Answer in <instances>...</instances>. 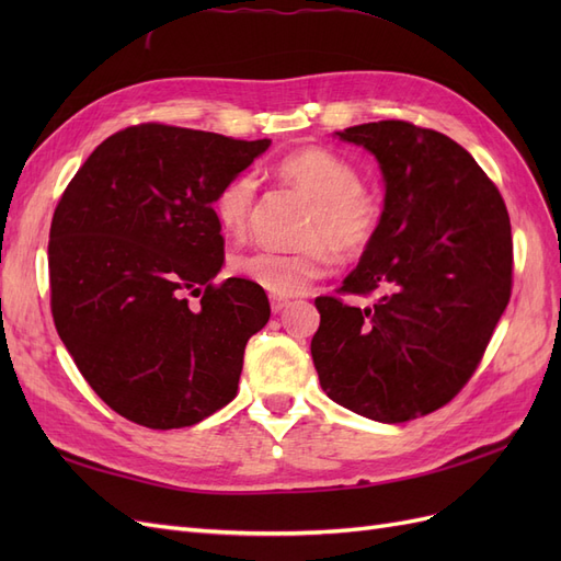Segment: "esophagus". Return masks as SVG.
<instances>
[{"label":"esophagus","mask_w":561,"mask_h":561,"mask_svg":"<svg viewBox=\"0 0 561 561\" xmlns=\"http://www.w3.org/2000/svg\"><path fill=\"white\" fill-rule=\"evenodd\" d=\"M287 307H290V301H287V299H283V297H271V311H274V313H280V311L287 309Z\"/></svg>","instance_id":"obj_1"}]
</instances>
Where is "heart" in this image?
Returning <instances> with one entry per match:
<instances>
[{"instance_id": "1", "label": "heart", "mask_w": 561, "mask_h": 561, "mask_svg": "<svg viewBox=\"0 0 561 561\" xmlns=\"http://www.w3.org/2000/svg\"><path fill=\"white\" fill-rule=\"evenodd\" d=\"M283 182L293 184L309 201L313 213L304 231L309 248L285 254L276 250H248L231 257L239 278L274 297H297L309 283L322 278L332 266V251L342 260H355L375 243L383 210L379 198L360 186L358 168L325 147H304L278 163ZM257 182L243 173L229 180L215 196V217L227 233L243 236L252 222Z\"/></svg>"}]
</instances>
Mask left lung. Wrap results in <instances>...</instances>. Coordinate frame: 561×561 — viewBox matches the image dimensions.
<instances>
[{"mask_svg":"<svg viewBox=\"0 0 561 561\" xmlns=\"http://www.w3.org/2000/svg\"><path fill=\"white\" fill-rule=\"evenodd\" d=\"M375 154L383 219L339 290L371 307L318 297L311 339L328 398L381 423L426 416L478 369L511 301L513 236L505 203L447 135L407 122L334 133Z\"/></svg>","mask_w":561,"mask_h":561,"instance_id":"8db88e82","label":"left lung"}]
</instances>
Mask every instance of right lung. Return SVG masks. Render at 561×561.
Segmentation results:
<instances>
[{
  "mask_svg": "<svg viewBox=\"0 0 561 561\" xmlns=\"http://www.w3.org/2000/svg\"><path fill=\"white\" fill-rule=\"evenodd\" d=\"M268 145L130 126L67 184L48 236L50 311L83 379L133 423L194 426L239 390L271 309L243 278L213 283L225 264L213 203Z\"/></svg>",
  "mask_w": 561,
  "mask_h": 561,
  "instance_id": "add662e5",
  "label": "right lung"
}]
</instances>
